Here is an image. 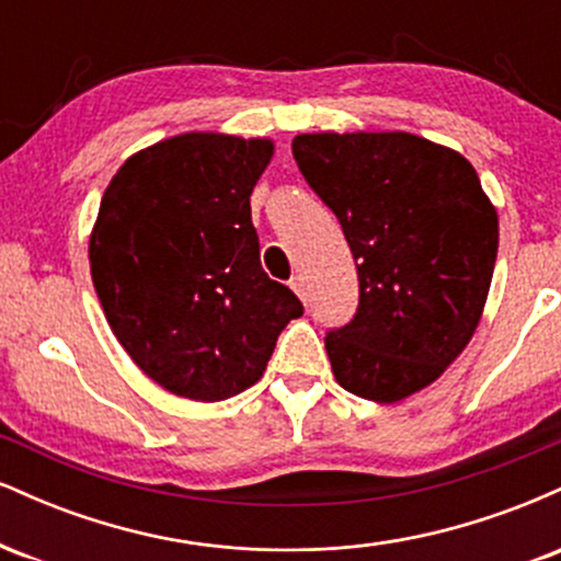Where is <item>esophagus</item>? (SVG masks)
<instances>
[{
	"mask_svg": "<svg viewBox=\"0 0 561 561\" xmlns=\"http://www.w3.org/2000/svg\"><path fill=\"white\" fill-rule=\"evenodd\" d=\"M289 287L295 289V295H298L302 302L308 300V287H306V279H302V276H293V279H289Z\"/></svg>",
	"mask_w": 561,
	"mask_h": 561,
	"instance_id": "esophagus-1",
	"label": "esophagus"
}]
</instances>
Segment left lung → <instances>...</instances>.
Returning a JSON list of instances; mask_svg holds the SVG:
<instances>
[{"mask_svg": "<svg viewBox=\"0 0 561 561\" xmlns=\"http://www.w3.org/2000/svg\"><path fill=\"white\" fill-rule=\"evenodd\" d=\"M293 156L358 268L356 317L324 340L334 379L366 401H403L478 330L499 214L461 152L416 134H298Z\"/></svg>", "mask_w": 561, "mask_h": 561, "instance_id": "left-lung-1", "label": "left lung"}]
</instances>
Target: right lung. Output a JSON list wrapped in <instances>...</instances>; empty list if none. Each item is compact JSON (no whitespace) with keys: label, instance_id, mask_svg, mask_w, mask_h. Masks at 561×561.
Masks as SVG:
<instances>
[{"label":"right lung","instance_id":"1","mask_svg":"<svg viewBox=\"0 0 561 561\" xmlns=\"http://www.w3.org/2000/svg\"><path fill=\"white\" fill-rule=\"evenodd\" d=\"M274 141L190 131L115 171L89 234L107 324L173 396L214 403L255 385L300 300L261 268L253 186Z\"/></svg>","mask_w":561,"mask_h":561}]
</instances>
